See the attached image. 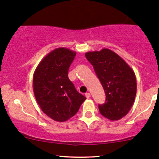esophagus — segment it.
<instances>
[{
	"mask_svg": "<svg viewBox=\"0 0 159 159\" xmlns=\"http://www.w3.org/2000/svg\"><path fill=\"white\" fill-rule=\"evenodd\" d=\"M86 95V97L87 98H89L90 95H90L89 93H86V95Z\"/></svg>",
	"mask_w": 159,
	"mask_h": 159,
	"instance_id": "1",
	"label": "esophagus"
}]
</instances>
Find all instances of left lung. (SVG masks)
<instances>
[{"label":"left lung","instance_id":"obj_1","mask_svg":"<svg viewBox=\"0 0 159 159\" xmlns=\"http://www.w3.org/2000/svg\"><path fill=\"white\" fill-rule=\"evenodd\" d=\"M85 56L93 66L106 95L105 103L98 105L101 114L111 120H120L127 115L134 103L136 94L134 71L110 49L89 52Z\"/></svg>","mask_w":159,"mask_h":159}]
</instances>
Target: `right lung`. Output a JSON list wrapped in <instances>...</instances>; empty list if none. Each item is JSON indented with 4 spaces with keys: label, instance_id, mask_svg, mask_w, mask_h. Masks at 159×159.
Segmentation results:
<instances>
[{
    "label": "right lung",
    "instance_id": "right-lung-1",
    "mask_svg": "<svg viewBox=\"0 0 159 159\" xmlns=\"http://www.w3.org/2000/svg\"><path fill=\"white\" fill-rule=\"evenodd\" d=\"M76 53L58 48L47 54L33 74V91L42 111L50 118L64 122L74 116L86 99L68 78Z\"/></svg>",
    "mask_w": 159,
    "mask_h": 159
}]
</instances>
